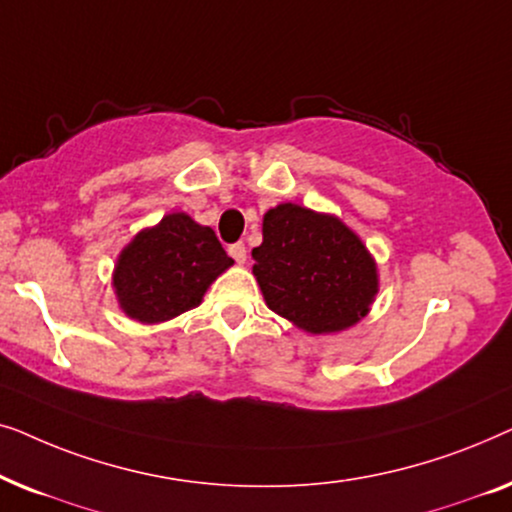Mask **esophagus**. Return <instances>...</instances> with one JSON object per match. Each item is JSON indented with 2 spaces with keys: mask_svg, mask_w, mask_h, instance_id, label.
<instances>
[{
  "mask_svg": "<svg viewBox=\"0 0 512 512\" xmlns=\"http://www.w3.org/2000/svg\"><path fill=\"white\" fill-rule=\"evenodd\" d=\"M228 254L233 256V261H235L237 265H244V263H247V247H244L242 242L230 244V247H228Z\"/></svg>",
  "mask_w": 512,
  "mask_h": 512,
  "instance_id": "obj_1",
  "label": "esophagus"
}]
</instances>
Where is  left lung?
<instances>
[{"label": "left lung", "instance_id": "1", "mask_svg": "<svg viewBox=\"0 0 512 512\" xmlns=\"http://www.w3.org/2000/svg\"><path fill=\"white\" fill-rule=\"evenodd\" d=\"M265 305L310 335L359 324L380 291L366 244L335 214L296 202L263 214V242L251 251Z\"/></svg>", "mask_w": 512, "mask_h": 512}]
</instances>
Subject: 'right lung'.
Returning <instances> with one entry per match:
<instances>
[{
	"label": "right lung",
	"mask_w": 512,
	"mask_h": 512,
	"mask_svg": "<svg viewBox=\"0 0 512 512\" xmlns=\"http://www.w3.org/2000/svg\"><path fill=\"white\" fill-rule=\"evenodd\" d=\"M235 261L214 230L186 212L142 228L116 258L111 286L125 317L163 324L198 307L216 277Z\"/></svg>",
	"instance_id": "1"
}]
</instances>
